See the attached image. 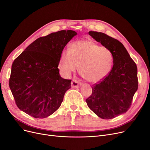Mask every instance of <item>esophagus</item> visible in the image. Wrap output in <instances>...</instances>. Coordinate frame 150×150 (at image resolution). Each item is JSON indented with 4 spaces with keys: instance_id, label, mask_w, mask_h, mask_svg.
<instances>
[{
    "instance_id": "obj_1",
    "label": "esophagus",
    "mask_w": 150,
    "mask_h": 150,
    "mask_svg": "<svg viewBox=\"0 0 150 150\" xmlns=\"http://www.w3.org/2000/svg\"><path fill=\"white\" fill-rule=\"evenodd\" d=\"M71 88H80L81 86V83L79 81H77L76 80L74 79L72 80V81H71Z\"/></svg>"
}]
</instances>
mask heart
Returning a JSON list of instances; mask_svg holds the SVG:
<instances>
[{"label":"heart","instance_id":"heart-1","mask_svg":"<svg viewBox=\"0 0 150 150\" xmlns=\"http://www.w3.org/2000/svg\"><path fill=\"white\" fill-rule=\"evenodd\" d=\"M113 64V55L105 47L89 39L77 40L69 49L62 50L59 62L62 72L69 76L79 66V73L84 80L99 83L108 75Z\"/></svg>","mask_w":150,"mask_h":150}]
</instances>
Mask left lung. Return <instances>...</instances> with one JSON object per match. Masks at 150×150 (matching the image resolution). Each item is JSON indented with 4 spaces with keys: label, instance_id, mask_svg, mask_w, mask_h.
<instances>
[{
    "label": "left lung",
    "instance_id": "obj_1",
    "mask_svg": "<svg viewBox=\"0 0 150 150\" xmlns=\"http://www.w3.org/2000/svg\"><path fill=\"white\" fill-rule=\"evenodd\" d=\"M89 34L110 50L113 66L105 79L92 87V94L86 102L100 118L112 119L126 113L131 105L138 89L137 67L118 40L102 32L89 31Z\"/></svg>",
    "mask_w": 150,
    "mask_h": 150
}]
</instances>
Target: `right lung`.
<instances>
[{
	"label": "right lung",
	"instance_id": "obj_1",
	"mask_svg": "<svg viewBox=\"0 0 150 150\" xmlns=\"http://www.w3.org/2000/svg\"><path fill=\"white\" fill-rule=\"evenodd\" d=\"M77 33L53 32L37 38L13 62L9 86L18 107L35 118H45L59 108L71 80L58 66L62 50Z\"/></svg>",
	"mask_w": 150,
	"mask_h": 150
}]
</instances>
